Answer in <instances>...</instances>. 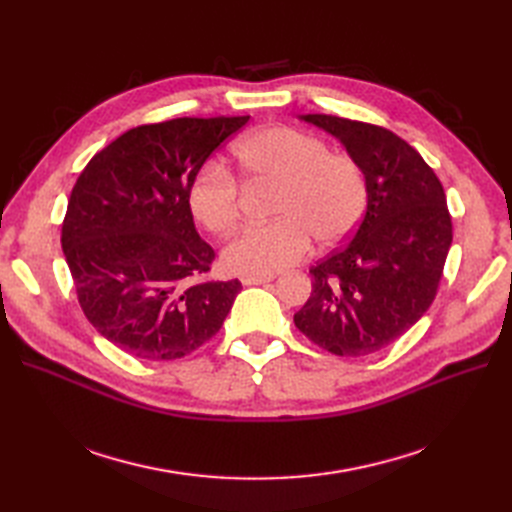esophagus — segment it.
<instances>
[{
	"mask_svg": "<svg viewBox=\"0 0 512 512\" xmlns=\"http://www.w3.org/2000/svg\"><path fill=\"white\" fill-rule=\"evenodd\" d=\"M273 273L271 275H241V284L243 286H254V284H267L273 282Z\"/></svg>",
	"mask_w": 512,
	"mask_h": 512,
	"instance_id": "esophagus-1",
	"label": "esophagus"
}]
</instances>
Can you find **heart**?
I'll return each mask as SVG.
<instances>
[{
	"label": "heart",
	"instance_id": "b5f03b06",
	"mask_svg": "<svg viewBox=\"0 0 512 512\" xmlns=\"http://www.w3.org/2000/svg\"><path fill=\"white\" fill-rule=\"evenodd\" d=\"M247 181L277 183V220L243 228L224 250V265L241 275H271L299 262L312 247L344 241L361 222L367 183L346 153L329 151L318 136L292 128L247 134L232 149ZM239 181L220 162L200 166L188 188L194 220L213 235H228L239 220Z\"/></svg>",
	"mask_w": 512,
	"mask_h": 512
}]
</instances>
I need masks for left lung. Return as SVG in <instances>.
Returning a JSON list of instances; mask_svg holds the SVG:
<instances>
[{"instance_id": "8db88e82", "label": "left lung", "mask_w": 512, "mask_h": 512, "mask_svg": "<svg viewBox=\"0 0 512 512\" xmlns=\"http://www.w3.org/2000/svg\"><path fill=\"white\" fill-rule=\"evenodd\" d=\"M339 138L361 166L367 209L352 239L320 260L297 329L337 356L374 354L421 320L436 299L451 213L440 179L391 130L335 115H301Z\"/></svg>"}]
</instances>
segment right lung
<instances>
[{
    "mask_svg": "<svg viewBox=\"0 0 512 512\" xmlns=\"http://www.w3.org/2000/svg\"><path fill=\"white\" fill-rule=\"evenodd\" d=\"M245 117L147 123L98 151L76 179L61 250L94 329L143 361H173L220 331L239 280H200L215 258L188 207L196 170Z\"/></svg>",
    "mask_w": 512,
    "mask_h": 512,
    "instance_id": "add662e5",
    "label": "right lung"
}]
</instances>
